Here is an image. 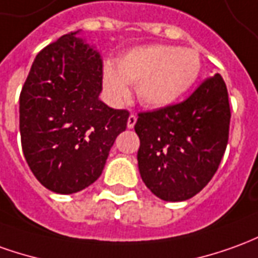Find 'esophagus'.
<instances>
[{
    "label": "esophagus",
    "mask_w": 258,
    "mask_h": 258,
    "mask_svg": "<svg viewBox=\"0 0 258 258\" xmlns=\"http://www.w3.org/2000/svg\"><path fill=\"white\" fill-rule=\"evenodd\" d=\"M135 123H137V116L135 114H130L128 120H127V127L128 128H134Z\"/></svg>",
    "instance_id": "1"
}]
</instances>
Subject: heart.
<instances>
[{"instance_id":"b5f03b06","label":"heart","mask_w":258,"mask_h":258,"mask_svg":"<svg viewBox=\"0 0 258 258\" xmlns=\"http://www.w3.org/2000/svg\"><path fill=\"white\" fill-rule=\"evenodd\" d=\"M201 74V57L194 48L147 46L131 50L116 67L103 68V86L109 98L120 103L130 98V86L144 106L162 109L185 96Z\"/></svg>"}]
</instances>
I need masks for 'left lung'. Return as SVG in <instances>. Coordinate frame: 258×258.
I'll use <instances>...</instances> for the list:
<instances>
[{
  "instance_id": "1",
  "label": "left lung",
  "mask_w": 258,
  "mask_h": 258,
  "mask_svg": "<svg viewBox=\"0 0 258 258\" xmlns=\"http://www.w3.org/2000/svg\"><path fill=\"white\" fill-rule=\"evenodd\" d=\"M230 107L222 77L204 81L179 104L140 113L138 169L163 201H185L210 183L229 138Z\"/></svg>"
}]
</instances>
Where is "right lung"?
I'll use <instances>...</instances> for the list:
<instances>
[{
	"mask_svg": "<svg viewBox=\"0 0 258 258\" xmlns=\"http://www.w3.org/2000/svg\"><path fill=\"white\" fill-rule=\"evenodd\" d=\"M79 33L61 36L36 55L19 98L25 159L57 194L78 192L99 179L130 116L99 99L102 58Z\"/></svg>",
	"mask_w": 258,
	"mask_h": 258,
	"instance_id": "right-lung-1",
	"label": "right lung"
}]
</instances>
